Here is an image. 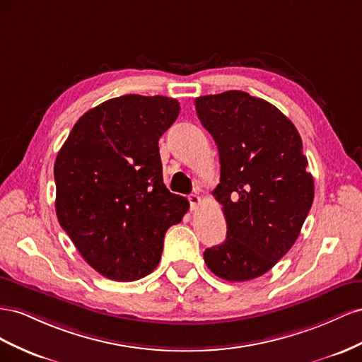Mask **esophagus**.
<instances>
[{"mask_svg":"<svg viewBox=\"0 0 362 362\" xmlns=\"http://www.w3.org/2000/svg\"><path fill=\"white\" fill-rule=\"evenodd\" d=\"M188 200H189V204H191V209L194 211V209H197L199 208V204L202 203V199L199 197L197 194H191L189 197H188Z\"/></svg>","mask_w":362,"mask_h":362,"instance_id":"obj_1","label":"esophagus"}]
</instances>
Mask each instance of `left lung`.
<instances>
[{
  "instance_id": "left-lung-1",
  "label": "left lung",
  "mask_w": 362,
  "mask_h": 362,
  "mask_svg": "<svg viewBox=\"0 0 362 362\" xmlns=\"http://www.w3.org/2000/svg\"><path fill=\"white\" fill-rule=\"evenodd\" d=\"M195 110L218 147L214 195L227 224L204 262L224 281H252L291 249L313 206L302 138L276 106L243 90L195 98Z\"/></svg>"
}]
</instances>
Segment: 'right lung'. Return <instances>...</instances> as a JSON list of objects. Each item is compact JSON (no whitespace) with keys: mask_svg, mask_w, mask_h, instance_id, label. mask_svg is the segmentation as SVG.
Masks as SVG:
<instances>
[{"mask_svg":"<svg viewBox=\"0 0 362 362\" xmlns=\"http://www.w3.org/2000/svg\"><path fill=\"white\" fill-rule=\"evenodd\" d=\"M177 100L129 94L88 110L54 163L57 220L83 259L112 281L132 282L160 261L163 236L189 203L163 185L159 138Z\"/></svg>","mask_w":362,"mask_h":362,"instance_id":"right-lung-1","label":"right lung"}]
</instances>
